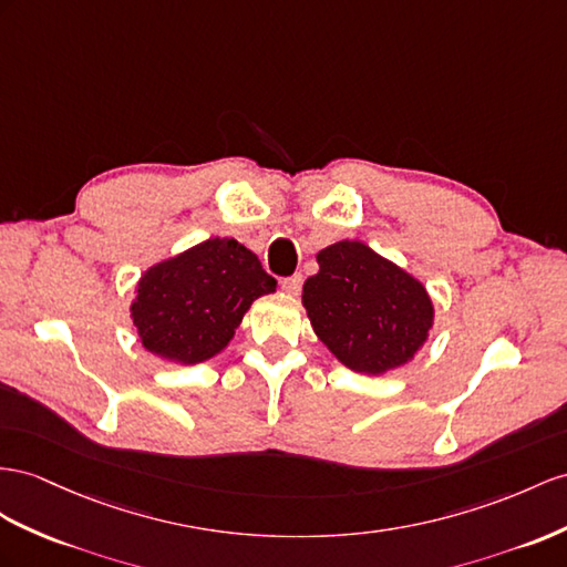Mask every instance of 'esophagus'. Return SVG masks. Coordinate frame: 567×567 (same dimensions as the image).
Masks as SVG:
<instances>
[{"label":"esophagus","mask_w":567,"mask_h":567,"mask_svg":"<svg viewBox=\"0 0 567 567\" xmlns=\"http://www.w3.org/2000/svg\"><path fill=\"white\" fill-rule=\"evenodd\" d=\"M301 285H303V278H301L299 272L292 275V278H285L282 280V289H285L287 295H292V297H297L301 292Z\"/></svg>","instance_id":"esophagus-1"}]
</instances>
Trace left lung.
I'll list each match as a JSON object with an SVG mask.
<instances>
[{
    "label": "left lung",
    "instance_id": "1",
    "mask_svg": "<svg viewBox=\"0 0 567 567\" xmlns=\"http://www.w3.org/2000/svg\"><path fill=\"white\" fill-rule=\"evenodd\" d=\"M303 282L316 336L347 369L385 373L416 354L433 326L424 285L361 241H338Z\"/></svg>",
    "mask_w": 567,
    "mask_h": 567
}]
</instances>
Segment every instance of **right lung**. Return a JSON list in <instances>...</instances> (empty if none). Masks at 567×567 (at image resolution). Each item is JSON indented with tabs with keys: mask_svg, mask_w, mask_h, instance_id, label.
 <instances>
[{
	"mask_svg": "<svg viewBox=\"0 0 567 567\" xmlns=\"http://www.w3.org/2000/svg\"><path fill=\"white\" fill-rule=\"evenodd\" d=\"M275 287L254 251L215 237L145 272L132 318L145 350L198 364L225 350L254 299Z\"/></svg>",
	"mask_w": 567,
	"mask_h": 567,
	"instance_id": "add662e5",
	"label": "right lung"
}]
</instances>
